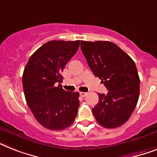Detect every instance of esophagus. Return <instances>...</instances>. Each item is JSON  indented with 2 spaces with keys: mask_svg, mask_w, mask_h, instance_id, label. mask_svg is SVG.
Returning <instances> with one entry per match:
<instances>
[{
  "mask_svg": "<svg viewBox=\"0 0 157 157\" xmlns=\"http://www.w3.org/2000/svg\"><path fill=\"white\" fill-rule=\"evenodd\" d=\"M80 95H81V97H85L87 96V93H80Z\"/></svg>",
  "mask_w": 157,
  "mask_h": 157,
  "instance_id": "1",
  "label": "esophagus"
}]
</instances>
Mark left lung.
<instances>
[{
  "label": "left lung",
  "instance_id": "8db88e82",
  "mask_svg": "<svg viewBox=\"0 0 157 157\" xmlns=\"http://www.w3.org/2000/svg\"><path fill=\"white\" fill-rule=\"evenodd\" d=\"M81 48L93 74L109 91L98 94L93 115L103 127H120L129 119L139 99L140 78L135 63L113 42L81 40Z\"/></svg>",
  "mask_w": 157,
  "mask_h": 157
}]
</instances>
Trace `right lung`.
<instances>
[{"label":"right lung","instance_id":"right-lung-1","mask_svg":"<svg viewBox=\"0 0 157 157\" xmlns=\"http://www.w3.org/2000/svg\"><path fill=\"white\" fill-rule=\"evenodd\" d=\"M79 46L80 40L47 42L30 56L24 70L26 102L36 121L48 129H64L77 115L79 93L63 89L60 73Z\"/></svg>","mask_w":157,"mask_h":157}]
</instances>
